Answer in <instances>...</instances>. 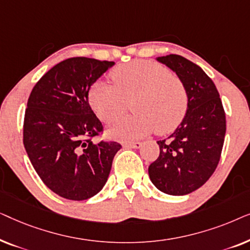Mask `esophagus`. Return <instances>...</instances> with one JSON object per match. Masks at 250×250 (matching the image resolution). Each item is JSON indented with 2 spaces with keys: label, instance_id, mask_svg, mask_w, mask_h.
Instances as JSON below:
<instances>
[{
  "label": "esophagus",
  "instance_id": "obj_1",
  "mask_svg": "<svg viewBox=\"0 0 250 250\" xmlns=\"http://www.w3.org/2000/svg\"><path fill=\"white\" fill-rule=\"evenodd\" d=\"M125 148H134V149H139L142 146V142H126L124 143Z\"/></svg>",
  "mask_w": 250,
  "mask_h": 250
}]
</instances>
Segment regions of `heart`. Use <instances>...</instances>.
Returning <instances> with one entry per match:
<instances>
[{
	"label": "heart",
	"instance_id": "b5f03b06",
	"mask_svg": "<svg viewBox=\"0 0 250 250\" xmlns=\"http://www.w3.org/2000/svg\"><path fill=\"white\" fill-rule=\"evenodd\" d=\"M114 84L98 81L88 92L91 108L104 123H114L133 101L134 115L109 129L115 139L132 141L156 131L166 134L186 117L189 97L183 82L163 64L135 60L111 71Z\"/></svg>",
	"mask_w": 250,
	"mask_h": 250
}]
</instances>
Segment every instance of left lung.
<instances>
[{"mask_svg":"<svg viewBox=\"0 0 250 250\" xmlns=\"http://www.w3.org/2000/svg\"><path fill=\"white\" fill-rule=\"evenodd\" d=\"M157 60L183 82L189 107L175 132L157 142L160 152L149 166V176L163 192L183 196L199 189L216 169L227 131L225 111L214 82L198 64L177 54Z\"/></svg>","mask_w":250,"mask_h":250,"instance_id":"obj_1","label":"left lung"}]
</instances>
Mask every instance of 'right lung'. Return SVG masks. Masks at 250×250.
Instances as JSON below:
<instances>
[{"label": "right lung", "mask_w": 250, "mask_h": 250, "mask_svg": "<svg viewBox=\"0 0 250 250\" xmlns=\"http://www.w3.org/2000/svg\"><path fill=\"white\" fill-rule=\"evenodd\" d=\"M114 61H61L33 87L23 118V146L43 183L69 200L93 197L107 182L121 143L92 139L104 126L88 104L91 85Z\"/></svg>", "instance_id": "add662e5"}]
</instances>
